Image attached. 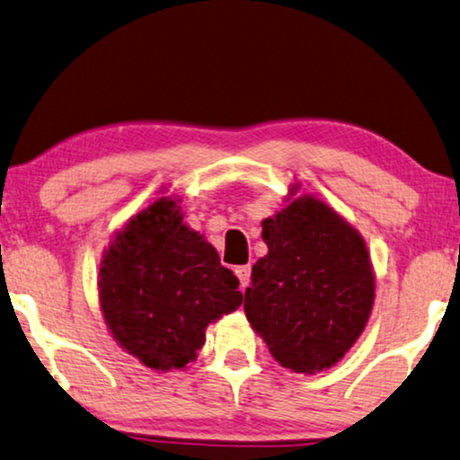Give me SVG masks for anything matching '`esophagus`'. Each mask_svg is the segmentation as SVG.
<instances>
[{"mask_svg":"<svg viewBox=\"0 0 460 460\" xmlns=\"http://www.w3.org/2000/svg\"><path fill=\"white\" fill-rule=\"evenodd\" d=\"M236 276L241 279V288L246 290V286L251 282V265H241V268H236Z\"/></svg>","mask_w":460,"mask_h":460,"instance_id":"34e87169","label":"esophagus"}]
</instances>
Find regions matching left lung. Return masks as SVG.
<instances>
[{"label":"left lung","instance_id":"left-lung-1","mask_svg":"<svg viewBox=\"0 0 460 460\" xmlns=\"http://www.w3.org/2000/svg\"><path fill=\"white\" fill-rule=\"evenodd\" d=\"M261 226L268 255L252 265L246 319L282 367L309 376L330 369L363 334L374 307L367 244L313 195L292 199Z\"/></svg>","mask_w":460,"mask_h":460}]
</instances>
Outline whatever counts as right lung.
<instances>
[{"mask_svg": "<svg viewBox=\"0 0 460 460\" xmlns=\"http://www.w3.org/2000/svg\"><path fill=\"white\" fill-rule=\"evenodd\" d=\"M181 199L159 197L119 228L99 265V307L114 341L155 371L184 369L205 330L241 307L238 278L182 222Z\"/></svg>", "mask_w": 460, "mask_h": 460, "instance_id": "right-lung-1", "label": "right lung"}]
</instances>
